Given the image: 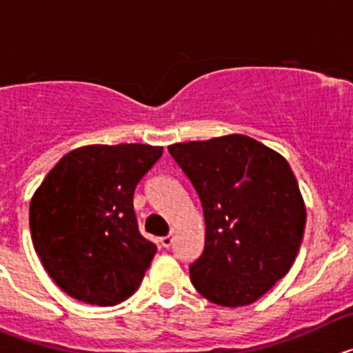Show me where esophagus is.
Segmentation results:
<instances>
[{"label":"esophagus","instance_id":"1","mask_svg":"<svg viewBox=\"0 0 353 353\" xmlns=\"http://www.w3.org/2000/svg\"><path fill=\"white\" fill-rule=\"evenodd\" d=\"M161 244H162V248L170 249L171 244H173V233H170V235H166V236H162Z\"/></svg>","mask_w":353,"mask_h":353}]
</instances>
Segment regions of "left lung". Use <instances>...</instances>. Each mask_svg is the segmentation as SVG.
<instances>
[{
    "label": "left lung",
    "instance_id": "obj_1",
    "mask_svg": "<svg viewBox=\"0 0 353 353\" xmlns=\"http://www.w3.org/2000/svg\"><path fill=\"white\" fill-rule=\"evenodd\" d=\"M168 150L203 207L205 249L189 267L192 285L214 304H252L292 269L304 236L305 207L292 168L242 134Z\"/></svg>",
    "mask_w": 353,
    "mask_h": 353
}]
</instances>
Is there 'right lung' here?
<instances>
[{
  "label": "right lung",
  "instance_id": "obj_1",
  "mask_svg": "<svg viewBox=\"0 0 353 353\" xmlns=\"http://www.w3.org/2000/svg\"><path fill=\"white\" fill-rule=\"evenodd\" d=\"M162 146L88 145L60 159L30 203L33 248L52 281L93 305L139 288L157 245L139 233L134 191Z\"/></svg>",
  "mask_w": 353,
  "mask_h": 353
}]
</instances>
